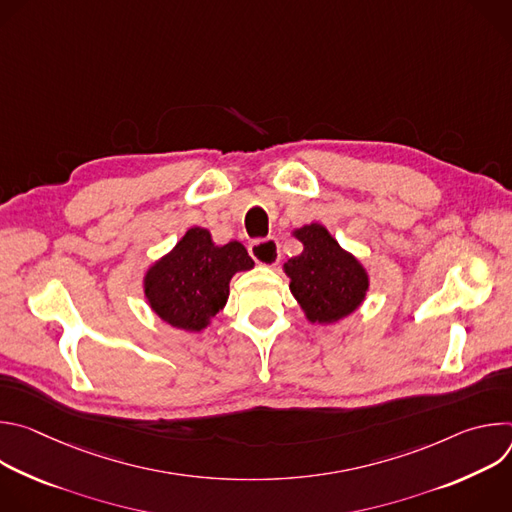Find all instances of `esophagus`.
Returning a JSON list of instances; mask_svg holds the SVG:
<instances>
[{
	"mask_svg": "<svg viewBox=\"0 0 512 512\" xmlns=\"http://www.w3.org/2000/svg\"><path fill=\"white\" fill-rule=\"evenodd\" d=\"M249 253L251 257L259 263V265H267V267H273L279 263V243L275 239H259V241H253L249 245Z\"/></svg>",
	"mask_w": 512,
	"mask_h": 512,
	"instance_id": "34e87169",
	"label": "esophagus"
}]
</instances>
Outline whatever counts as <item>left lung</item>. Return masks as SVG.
I'll return each mask as SVG.
<instances>
[{
  "label": "left lung",
  "mask_w": 512,
  "mask_h": 512,
  "mask_svg": "<svg viewBox=\"0 0 512 512\" xmlns=\"http://www.w3.org/2000/svg\"><path fill=\"white\" fill-rule=\"evenodd\" d=\"M294 237L304 251L291 257L283 271L306 318L312 324H334L350 316L369 291L367 269L318 223L296 229Z\"/></svg>",
  "instance_id": "1"
}]
</instances>
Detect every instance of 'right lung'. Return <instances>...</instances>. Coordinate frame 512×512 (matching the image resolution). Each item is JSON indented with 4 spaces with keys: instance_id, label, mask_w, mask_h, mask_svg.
Segmentation results:
<instances>
[{
    "instance_id": "obj_1",
    "label": "right lung",
    "mask_w": 512,
    "mask_h": 512,
    "mask_svg": "<svg viewBox=\"0 0 512 512\" xmlns=\"http://www.w3.org/2000/svg\"><path fill=\"white\" fill-rule=\"evenodd\" d=\"M253 265L239 241L218 247L206 229L194 227L148 269L143 291L150 308L166 324L200 332L225 308L231 277Z\"/></svg>"
}]
</instances>
